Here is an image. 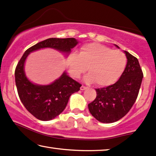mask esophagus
I'll return each mask as SVG.
<instances>
[{
	"instance_id": "1",
	"label": "esophagus",
	"mask_w": 156,
	"mask_h": 156,
	"mask_svg": "<svg viewBox=\"0 0 156 156\" xmlns=\"http://www.w3.org/2000/svg\"><path fill=\"white\" fill-rule=\"evenodd\" d=\"M86 88H87V87L84 86H82L81 87H80V90H86Z\"/></svg>"
}]
</instances>
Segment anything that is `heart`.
Listing matches in <instances>:
<instances>
[{"label":"heart","instance_id":"1","mask_svg":"<svg viewBox=\"0 0 156 156\" xmlns=\"http://www.w3.org/2000/svg\"><path fill=\"white\" fill-rule=\"evenodd\" d=\"M127 63L126 55L119 50L97 43H86L80 48L79 53H73L67 59L69 72L78 78L85 72L89 74L85 80L95 82L100 86L111 85L119 79Z\"/></svg>","mask_w":156,"mask_h":156}]
</instances>
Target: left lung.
I'll list each match as a JSON object with an SVG mask.
<instances>
[{
    "label": "left lung",
    "mask_w": 156,
    "mask_h": 156,
    "mask_svg": "<svg viewBox=\"0 0 156 156\" xmlns=\"http://www.w3.org/2000/svg\"><path fill=\"white\" fill-rule=\"evenodd\" d=\"M125 53L127 64L118 81L95 89L96 98L88 104L91 115L101 123H113L124 117L138 98L143 77L142 69L137 58L127 51Z\"/></svg>",
    "instance_id": "left-lung-1"
}]
</instances>
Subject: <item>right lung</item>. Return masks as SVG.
Segmentation results:
<instances>
[{"instance_id": "right-lung-1", "label": "right lung", "mask_w": 156, "mask_h": 156, "mask_svg": "<svg viewBox=\"0 0 156 156\" xmlns=\"http://www.w3.org/2000/svg\"><path fill=\"white\" fill-rule=\"evenodd\" d=\"M78 43L73 38H51L41 41L25 52L15 70L16 85L18 96L27 111L41 120H50L66 108L73 93L80 90L81 84L63 74L48 86H38L29 81L24 73V63L30 52L43 48H52L69 53Z\"/></svg>"}]
</instances>
